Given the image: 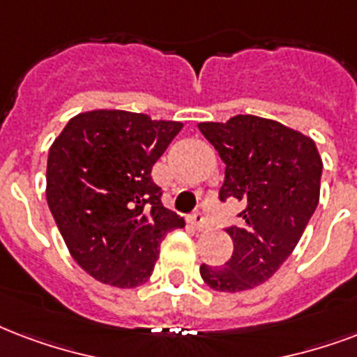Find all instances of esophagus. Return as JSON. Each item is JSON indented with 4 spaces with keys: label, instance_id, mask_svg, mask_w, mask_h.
Returning a JSON list of instances; mask_svg holds the SVG:
<instances>
[{
    "label": "esophagus",
    "instance_id": "34e87169",
    "mask_svg": "<svg viewBox=\"0 0 357 357\" xmlns=\"http://www.w3.org/2000/svg\"><path fill=\"white\" fill-rule=\"evenodd\" d=\"M190 222H192V227L197 228L198 232H202V230H208V227H209L202 211H195V213L190 215Z\"/></svg>",
    "mask_w": 357,
    "mask_h": 357
}]
</instances>
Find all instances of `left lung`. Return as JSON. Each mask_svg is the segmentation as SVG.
<instances>
[{"instance_id": "8db88e82", "label": "left lung", "mask_w": 357, "mask_h": 357, "mask_svg": "<svg viewBox=\"0 0 357 357\" xmlns=\"http://www.w3.org/2000/svg\"><path fill=\"white\" fill-rule=\"evenodd\" d=\"M198 129L227 165L221 202L245 204L241 227L227 228L234 241L230 260L221 268L202 264L200 275L219 292L249 290L281 268L311 221L322 159L311 138L273 119L236 116Z\"/></svg>"}]
</instances>
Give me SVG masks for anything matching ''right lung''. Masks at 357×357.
Returning <instances> with one entry per match:
<instances>
[{
    "label": "right lung",
    "mask_w": 357,
    "mask_h": 357,
    "mask_svg": "<svg viewBox=\"0 0 357 357\" xmlns=\"http://www.w3.org/2000/svg\"><path fill=\"white\" fill-rule=\"evenodd\" d=\"M183 125L146 114H78L54 140L46 200L82 269L97 281L135 288L148 281L160 241L185 221L160 202L151 168Z\"/></svg>",
    "instance_id": "add662e5"
}]
</instances>
